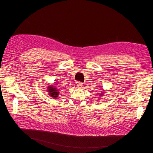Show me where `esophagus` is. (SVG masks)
<instances>
[{
	"instance_id": "esophagus-1",
	"label": "esophagus",
	"mask_w": 153,
	"mask_h": 153,
	"mask_svg": "<svg viewBox=\"0 0 153 153\" xmlns=\"http://www.w3.org/2000/svg\"><path fill=\"white\" fill-rule=\"evenodd\" d=\"M77 87H78L79 88L81 87L82 86V83H81V82H77Z\"/></svg>"
}]
</instances>
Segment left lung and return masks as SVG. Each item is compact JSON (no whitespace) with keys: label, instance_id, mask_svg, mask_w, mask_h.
Listing matches in <instances>:
<instances>
[{"label":"left lung","instance_id":"left-lung-1","mask_svg":"<svg viewBox=\"0 0 153 153\" xmlns=\"http://www.w3.org/2000/svg\"><path fill=\"white\" fill-rule=\"evenodd\" d=\"M104 92H105V91H103V89H102V92H101V93L100 94H99V96H100V97H102V96L104 94Z\"/></svg>","mask_w":153,"mask_h":153}]
</instances>
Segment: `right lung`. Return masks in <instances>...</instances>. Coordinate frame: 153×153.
<instances>
[{
	"label": "right lung",
	"instance_id": "obj_1",
	"mask_svg": "<svg viewBox=\"0 0 153 153\" xmlns=\"http://www.w3.org/2000/svg\"><path fill=\"white\" fill-rule=\"evenodd\" d=\"M47 92L48 95L50 96V97L53 98V99H56L59 97V92L56 87H54L53 85H50L47 87Z\"/></svg>",
	"mask_w": 153,
	"mask_h": 153
}]
</instances>
